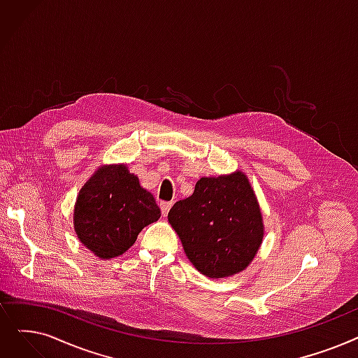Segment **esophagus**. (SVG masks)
I'll use <instances>...</instances> for the list:
<instances>
[{
    "label": "esophagus",
    "mask_w": 358,
    "mask_h": 358,
    "mask_svg": "<svg viewBox=\"0 0 358 358\" xmlns=\"http://www.w3.org/2000/svg\"><path fill=\"white\" fill-rule=\"evenodd\" d=\"M173 205H174L173 201H161V210H162L164 216L168 215V212H169V209H171V206H173Z\"/></svg>",
    "instance_id": "34e87169"
}]
</instances>
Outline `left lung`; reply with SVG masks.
<instances>
[{
    "label": "left lung",
    "instance_id": "left-lung-1",
    "mask_svg": "<svg viewBox=\"0 0 358 358\" xmlns=\"http://www.w3.org/2000/svg\"><path fill=\"white\" fill-rule=\"evenodd\" d=\"M168 221L192 265L213 279L244 271L265 236L256 193L240 169L201 177L193 194L171 208Z\"/></svg>",
    "mask_w": 358,
    "mask_h": 358
}]
</instances>
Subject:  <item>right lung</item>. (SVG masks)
Listing matches in <instances>:
<instances>
[{
  "label": "right lung",
  "instance_id": "right-lung-1",
  "mask_svg": "<svg viewBox=\"0 0 358 358\" xmlns=\"http://www.w3.org/2000/svg\"><path fill=\"white\" fill-rule=\"evenodd\" d=\"M161 217L152 193L126 164L101 165L77 194L73 225L79 241L99 259L126 253L138 232Z\"/></svg>",
  "mask_w": 358,
  "mask_h": 358
}]
</instances>
